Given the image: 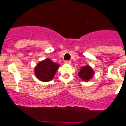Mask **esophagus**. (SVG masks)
<instances>
[{
	"label": "esophagus",
	"mask_w": 126,
	"mask_h": 126,
	"mask_svg": "<svg viewBox=\"0 0 126 126\" xmlns=\"http://www.w3.org/2000/svg\"><path fill=\"white\" fill-rule=\"evenodd\" d=\"M65 63L67 64H71V61H65Z\"/></svg>",
	"instance_id": "1"
}]
</instances>
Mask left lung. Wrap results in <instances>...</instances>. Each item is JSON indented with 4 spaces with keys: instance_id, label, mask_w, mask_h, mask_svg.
I'll list each match as a JSON object with an SVG mask.
<instances>
[{
    "instance_id": "left-lung-1",
    "label": "left lung",
    "mask_w": 126,
    "mask_h": 126,
    "mask_svg": "<svg viewBox=\"0 0 126 126\" xmlns=\"http://www.w3.org/2000/svg\"><path fill=\"white\" fill-rule=\"evenodd\" d=\"M94 71L90 65H85L81 67L78 73V76L83 81H88L93 78Z\"/></svg>"
}]
</instances>
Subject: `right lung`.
Wrapping results in <instances>:
<instances>
[{
	"instance_id": "add662e5",
	"label": "right lung",
	"mask_w": 126,
	"mask_h": 126,
	"mask_svg": "<svg viewBox=\"0 0 126 126\" xmlns=\"http://www.w3.org/2000/svg\"><path fill=\"white\" fill-rule=\"evenodd\" d=\"M59 67V64L46 59L39 62L34 67V74L39 80L47 82L53 79Z\"/></svg>"
}]
</instances>
